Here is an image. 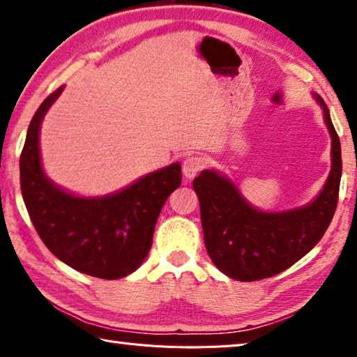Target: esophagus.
<instances>
[{
  "mask_svg": "<svg viewBox=\"0 0 357 357\" xmlns=\"http://www.w3.org/2000/svg\"><path fill=\"white\" fill-rule=\"evenodd\" d=\"M204 165H206V160H204V157L202 155H190L187 157L183 164V173L187 179H193L197 176L198 173H200Z\"/></svg>",
  "mask_w": 357,
  "mask_h": 357,
  "instance_id": "34e87169",
  "label": "esophagus"
}]
</instances>
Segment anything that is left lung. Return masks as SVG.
I'll use <instances>...</instances> for the list:
<instances>
[{"mask_svg": "<svg viewBox=\"0 0 357 357\" xmlns=\"http://www.w3.org/2000/svg\"><path fill=\"white\" fill-rule=\"evenodd\" d=\"M315 98L332 138V168L312 203L282 213H263L214 170H204L193 179L208 255L217 269L234 280L253 282L280 274L318 244L334 217L342 178L340 140L324 100L317 94Z\"/></svg>", "mask_w": 357, "mask_h": 357, "instance_id": "left-lung-1", "label": "left lung"}]
</instances>
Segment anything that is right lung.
Wrapping results in <instances>:
<instances>
[{
	"mask_svg": "<svg viewBox=\"0 0 357 357\" xmlns=\"http://www.w3.org/2000/svg\"><path fill=\"white\" fill-rule=\"evenodd\" d=\"M63 86L42 102L29 123L20 155V187L29 219L53 255L78 273L121 279L142 266L170 193L181 185V165L172 164L116 193L84 198L59 189L40 164L39 130Z\"/></svg>",
	"mask_w": 357,
	"mask_h": 357,
	"instance_id": "right-lung-1",
	"label": "right lung"
}]
</instances>
